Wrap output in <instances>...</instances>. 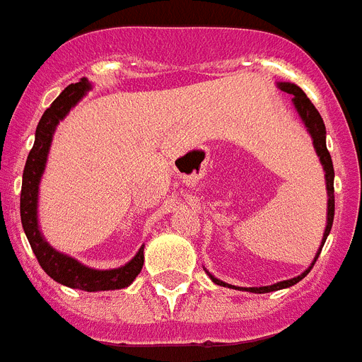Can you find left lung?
I'll return each instance as SVG.
<instances>
[{"instance_id": "1", "label": "left lung", "mask_w": 362, "mask_h": 362, "mask_svg": "<svg viewBox=\"0 0 362 362\" xmlns=\"http://www.w3.org/2000/svg\"><path fill=\"white\" fill-rule=\"evenodd\" d=\"M277 87L281 90H284V93H288V95H292V102H293V107L298 110L299 117H301V120H303V124L307 126V132L310 134V137H313V145L314 148H316V154H318L320 158V163H322V167H324V173H325V187H327V225H325V232H324V238H322V245H320L318 252H316V257H314L313 264L305 269L301 275H298V277L293 279H288V281H281V283L277 284H272V286H252V288H240V286H232V284H227L223 283V281H219V279H216L211 273H208L210 275V279L214 281L216 284H219V286H230L234 288V290H247V292H252V293H267V292H275V290H283V288H288V286H293L296 283H299L301 279L307 277V273L313 269L314 262L318 260L320 252H322V247H324L325 240H327L329 232H331V227H333V217H334V169H333V160H331V154H329L327 151V145H325V124L324 120H322V117H320L318 110L314 107V104L310 102V100L307 98V95H305L303 90L299 89L298 85L296 83H288V81H281V83H277Z\"/></svg>"}]
</instances>
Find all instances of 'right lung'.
<instances>
[{
  "instance_id": "right-lung-1",
  "label": "right lung",
  "mask_w": 362,
  "mask_h": 362,
  "mask_svg": "<svg viewBox=\"0 0 362 362\" xmlns=\"http://www.w3.org/2000/svg\"><path fill=\"white\" fill-rule=\"evenodd\" d=\"M89 89V79L85 78L79 79L78 83H70L54 100V104L44 111L42 119L38 120L37 132H35V145L29 151L28 161L23 167L20 217H22V227L29 240V245L33 249L40 267L48 273L49 277L69 288H78V290H85V292H102V290H119V288H126L134 283V279L143 269V262H145L143 249H145V245L124 266L115 267V269H93V267L83 266L76 258L69 257L64 252L55 251L44 240L40 227H38L37 216L38 186H40V178H42L46 160H48L55 128H57L59 120L66 117V113L87 95Z\"/></svg>"
}]
</instances>
